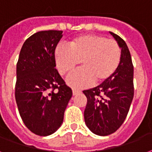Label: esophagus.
I'll use <instances>...</instances> for the list:
<instances>
[{
	"label": "esophagus",
	"instance_id": "1",
	"mask_svg": "<svg viewBox=\"0 0 152 152\" xmlns=\"http://www.w3.org/2000/svg\"><path fill=\"white\" fill-rule=\"evenodd\" d=\"M81 91H79V90H75L74 89L73 90V96H76V95H77L78 93H80Z\"/></svg>",
	"mask_w": 152,
	"mask_h": 152
}]
</instances>
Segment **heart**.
Here are the masks:
<instances>
[{"instance_id":"1","label":"heart","mask_w":152,"mask_h":152,"mask_svg":"<svg viewBox=\"0 0 152 152\" xmlns=\"http://www.w3.org/2000/svg\"><path fill=\"white\" fill-rule=\"evenodd\" d=\"M57 70L66 75L82 68L66 78V83L74 88H83L94 83L108 81L117 71L121 60V50L113 39L99 35L87 34L69 42V48L58 45L54 51Z\"/></svg>"}]
</instances>
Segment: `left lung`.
<instances>
[{
  "label": "left lung",
  "mask_w": 152,
  "mask_h": 152,
  "mask_svg": "<svg viewBox=\"0 0 152 152\" xmlns=\"http://www.w3.org/2000/svg\"><path fill=\"white\" fill-rule=\"evenodd\" d=\"M121 50L119 67L108 81L83 91L87 98L84 120L88 129L96 135L107 136L122 125L134 98V67L126 42L110 31Z\"/></svg>",
  "instance_id": "obj_1"
}]
</instances>
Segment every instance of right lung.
<instances>
[{"label": "right lung", "mask_w": 152, "mask_h": 152, "mask_svg": "<svg viewBox=\"0 0 152 152\" xmlns=\"http://www.w3.org/2000/svg\"><path fill=\"white\" fill-rule=\"evenodd\" d=\"M62 33L42 31L30 36L21 48L17 63L18 108L26 127L39 136H48L61 127L72 97L71 88L59 75L54 59Z\"/></svg>", "instance_id": "right-lung-1"}]
</instances>
